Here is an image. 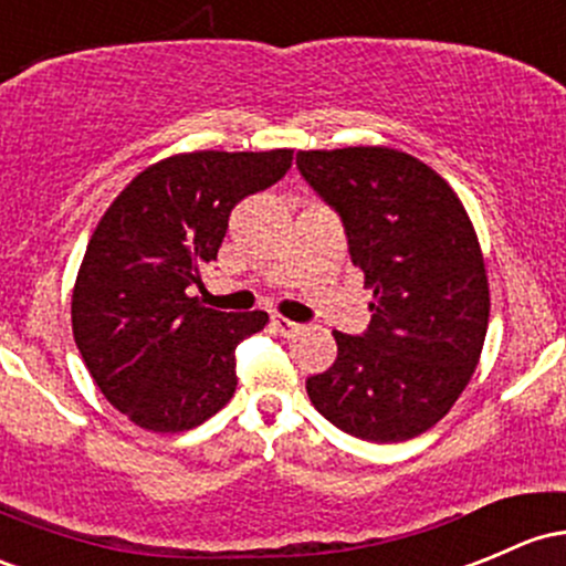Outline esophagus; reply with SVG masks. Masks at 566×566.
Masks as SVG:
<instances>
[{
	"label": "esophagus",
	"mask_w": 566,
	"mask_h": 566,
	"mask_svg": "<svg viewBox=\"0 0 566 566\" xmlns=\"http://www.w3.org/2000/svg\"><path fill=\"white\" fill-rule=\"evenodd\" d=\"M272 329L281 334V337H294L302 326L294 324V321H289L285 315H272Z\"/></svg>",
	"instance_id": "obj_1"
}]
</instances>
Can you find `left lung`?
Here are the masks:
<instances>
[{
	"instance_id": "left-lung-1",
	"label": "left lung",
	"mask_w": 566,
	"mask_h": 566,
	"mask_svg": "<svg viewBox=\"0 0 566 566\" xmlns=\"http://www.w3.org/2000/svg\"><path fill=\"white\" fill-rule=\"evenodd\" d=\"M296 167L339 212L373 291L364 337L334 332L337 361L307 378L315 410L367 442H405L461 397L489 329L480 242L442 175L382 145L300 150Z\"/></svg>"
}]
</instances>
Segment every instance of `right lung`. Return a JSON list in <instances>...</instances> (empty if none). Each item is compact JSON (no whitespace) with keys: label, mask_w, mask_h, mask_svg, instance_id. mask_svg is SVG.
Wrapping results in <instances>:
<instances>
[{"label":"right lung","mask_w":566,"mask_h":566,"mask_svg":"<svg viewBox=\"0 0 566 566\" xmlns=\"http://www.w3.org/2000/svg\"><path fill=\"white\" fill-rule=\"evenodd\" d=\"M291 159L289 148L167 156L96 223L72 289V334L107 402L139 429H193L234 397V348L270 315L202 307L191 285L216 261L234 205L277 184Z\"/></svg>","instance_id":"add662e5"}]
</instances>
